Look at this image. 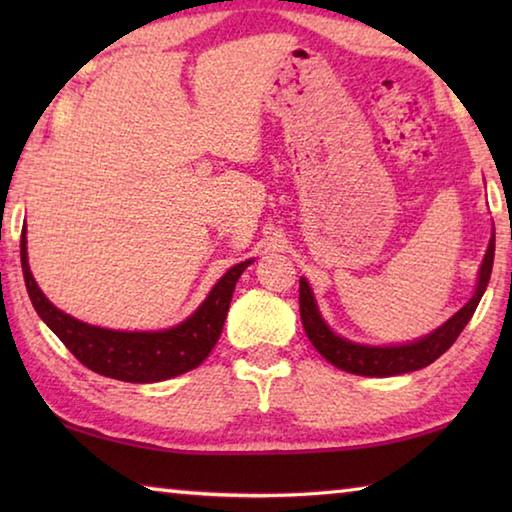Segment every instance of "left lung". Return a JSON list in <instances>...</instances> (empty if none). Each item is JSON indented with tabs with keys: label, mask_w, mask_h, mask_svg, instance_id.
<instances>
[{
	"label": "left lung",
	"mask_w": 512,
	"mask_h": 512,
	"mask_svg": "<svg viewBox=\"0 0 512 512\" xmlns=\"http://www.w3.org/2000/svg\"><path fill=\"white\" fill-rule=\"evenodd\" d=\"M492 262H495V235L490 237L488 250H485L472 298L467 300L452 318H447L443 325L415 341L395 343V345H366V343H354L350 339H343V336L336 334L334 329L325 323L307 277H300L302 327H305L311 345H314V348L323 354L332 366L345 372H352V375L395 377V375H404V372L427 368L429 363H433L440 357V354H445L449 348H452L454 341L458 339V334H461L465 325L470 323V318L476 311V307H479L481 296L485 293V287H488L490 282Z\"/></svg>",
	"instance_id": "left-lung-1"
}]
</instances>
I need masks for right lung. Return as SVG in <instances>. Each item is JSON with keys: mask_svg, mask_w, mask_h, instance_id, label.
Returning a JSON list of instances; mask_svg holds the SVG:
<instances>
[{"mask_svg": "<svg viewBox=\"0 0 512 512\" xmlns=\"http://www.w3.org/2000/svg\"><path fill=\"white\" fill-rule=\"evenodd\" d=\"M20 259L24 284H27L33 307L51 332L65 343V348L83 366L99 372V375L131 381V384L164 381L201 366L219 341L237 280L255 262V259H246V262L228 268L212 291L207 293L201 307L192 316H187L183 323L169 329H158V332H121V329L83 323V320L58 309L54 302H49L38 282L33 280L27 255V228L22 230Z\"/></svg>", "mask_w": 512, "mask_h": 512, "instance_id": "add662e5", "label": "right lung"}]
</instances>
